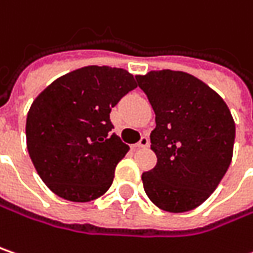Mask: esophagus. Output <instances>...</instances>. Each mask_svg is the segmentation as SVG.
I'll return each instance as SVG.
<instances>
[{
    "mask_svg": "<svg viewBox=\"0 0 253 253\" xmlns=\"http://www.w3.org/2000/svg\"><path fill=\"white\" fill-rule=\"evenodd\" d=\"M149 144H150V140H149V137L147 136H143L140 139L139 143H136V147H149Z\"/></svg>",
    "mask_w": 253,
    "mask_h": 253,
    "instance_id": "1",
    "label": "esophagus"
}]
</instances>
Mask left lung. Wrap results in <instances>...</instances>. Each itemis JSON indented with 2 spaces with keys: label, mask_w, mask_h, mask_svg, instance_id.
I'll use <instances>...</instances> for the list:
<instances>
[{
  "label": "left lung",
  "mask_w": 253,
  "mask_h": 253,
  "mask_svg": "<svg viewBox=\"0 0 253 253\" xmlns=\"http://www.w3.org/2000/svg\"><path fill=\"white\" fill-rule=\"evenodd\" d=\"M155 114L156 166L141 174L144 192L166 212L198 208L215 190L233 153L235 123L222 97L199 79L160 70L137 76Z\"/></svg>",
  "instance_id": "1"
}]
</instances>
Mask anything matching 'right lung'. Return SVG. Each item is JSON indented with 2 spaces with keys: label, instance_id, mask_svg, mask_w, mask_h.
Here are the masks:
<instances>
[{
  "label": "right lung",
  "instance_id": "1",
  "mask_svg": "<svg viewBox=\"0 0 253 253\" xmlns=\"http://www.w3.org/2000/svg\"><path fill=\"white\" fill-rule=\"evenodd\" d=\"M137 87L123 68L88 66L52 82L27 116V149L52 192L71 202L104 195L128 146L112 133L110 112Z\"/></svg>",
  "mask_w": 253,
  "mask_h": 253
}]
</instances>
